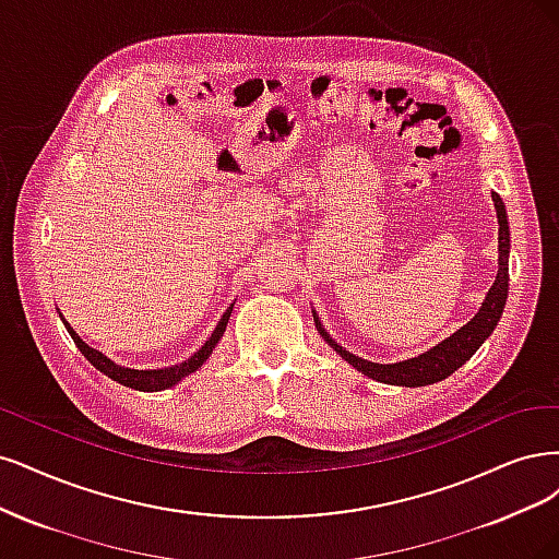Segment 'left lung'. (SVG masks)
Listing matches in <instances>:
<instances>
[{"label":"left lung","instance_id":"left-lung-1","mask_svg":"<svg viewBox=\"0 0 559 559\" xmlns=\"http://www.w3.org/2000/svg\"><path fill=\"white\" fill-rule=\"evenodd\" d=\"M492 202H495L497 221H499V274L490 287L488 297H485L480 311L476 313L474 320L466 322L462 330L441 341V344L431 350L418 357L404 359V362H397V365H373L362 357H355L353 353L341 348L336 341H332L330 334L322 330L318 318L313 316L316 328L322 334V338H325L328 344L357 371H362L365 376L373 378V381L390 383V385L420 388V385L443 381V378H448L455 369H460L466 359L478 350L483 341L492 334V330L497 328V320L501 318L503 304H507V297H509V248H511L509 221H507V209H503V202L497 192H492Z\"/></svg>","mask_w":559,"mask_h":559}]
</instances>
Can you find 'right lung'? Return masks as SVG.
I'll list each match as a JSON object with an SVG mask.
<instances>
[{"instance_id": "1", "label": "right lung", "mask_w": 559, "mask_h": 559, "mask_svg": "<svg viewBox=\"0 0 559 559\" xmlns=\"http://www.w3.org/2000/svg\"><path fill=\"white\" fill-rule=\"evenodd\" d=\"M229 313H231V306H229V309L225 311V316L221 318L218 325H215V330H213V334L209 336L206 344H204L200 350H197L190 359H186V362L176 365V367H167V369H148V371H143V369H141V371H139V369H128V367H120V365L111 362V359L106 357V355H102L99 350L90 348V346L85 344V341H83L74 330L69 328V322H67V320H62V322H64L67 332L71 334V338H74L76 348L85 355L87 362L93 365L95 369H99L102 373H106L109 378H114V381H118L120 385H128V388L141 390V392H157V390H167V388L176 385L178 381H181V378L190 376L192 371H197V369H200V367L206 362L209 355L213 353L215 344H218L221 336H223V332H225V328H227Z\"/></svg>"}]
</instances>
